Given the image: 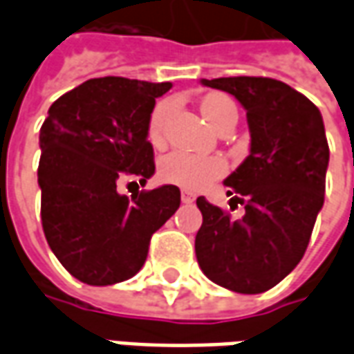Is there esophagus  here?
I'll list each match as a JSON object with an SVG mask.
<instances>
[{"label":"esophagus","instance_id":"esophagus-1","mask_svg":"<svg viewBox=\"0 0 354 354\" xmlns=\"http://www.w3.org/2000/svg\"><path fill=\"white\" fill-rule=\"evenodd\" d=\"M195 201V195L189 192H182V203H185V205H189V203H193Z\"/></svg>","mask_w":354,"mask_h":354}]
</instances>
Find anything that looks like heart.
Returning <instances> with one entry per match:
<instances>
[{"label": "heart", "instance_id": "obj_1", "mask_svg": "<svg viewBox=\"0 0 354 354\" xmlns=\"http://www.w3.org/2000/svg\"><path fill=\"white\" fill-rule=\"evenodd\" d=\"M170 109H172V102L161 100L151 111L149 123H147V136L151 142L162 140V132H165ZM201 111L214 129L225 123L227 119H237V108L225 94H208L207 98L201 102ZM225 170H227V162L223 161L220 155L193 153V151H185V149H174L162 157L161 165H159V176L169 184L197 192L216 178L223 176Z\"/></svg>", "mask_w": 354, "mask_h": 354}]
</instances>
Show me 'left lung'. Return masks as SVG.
<instances>
[{
  "label": "left lung",
  "mask_w": 354,
  "mask_h": 354,
  "mask_svg": "<svg viewBox=\"0 0 354 354\" xmlns=\"http://www.w3.org/2000/svg\"><path fill=\"white\" fill-rule=\"evenodd\" d=\"M203 85L233 94L246 109L250 155L223 184L245 207L233 220L205 197L195 254L203 273L239 294H261L304 258L324 205L330 159L319 108L271 77H218Z\"/></svg>",
  "instance_id": "1"
}]
</instances>
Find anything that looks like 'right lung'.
<instances>
[{
    "mask_svg": "<svg viewBox=\"0 0 354 354\" xmlns=\"http://www.w3.org/2000/svg\"><path fill=\"white\" fill-rule=\"evenodd\" d=\"M170 83L98 77L62 94L39 131L41 225L58 261L85 284L108 286L138 273L155 231L180 207L162 185L117 192L155 172L147 123ZM134 184V182H131Z\"/></svg>",
    "mask_w": 354,
    "mask_h": 354,
    "instance_id": "right-lung-1",
    "label": "right lung"
}]
</instances>
